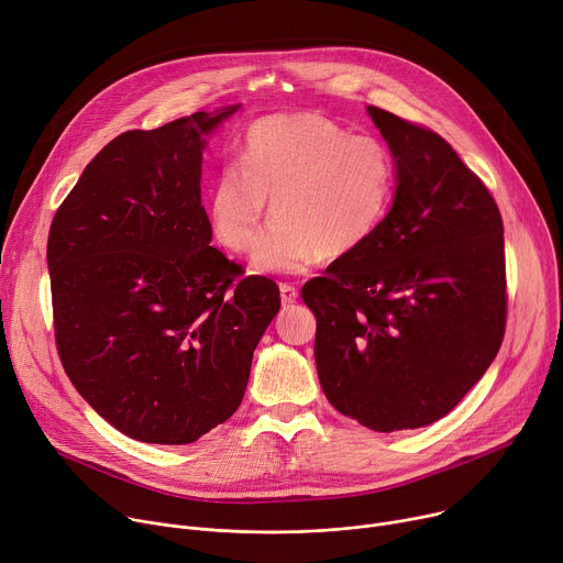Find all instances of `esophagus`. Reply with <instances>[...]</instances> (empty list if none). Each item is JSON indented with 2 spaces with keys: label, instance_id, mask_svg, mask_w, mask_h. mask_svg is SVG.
Returning a JSON list of instances; mask_svg holds the SVG:
<instances>
[{
  "label": "esophagus",
  "instance_id": "34e87169",
  "mask_svg": "<svg viewBox=\"0 0 563 563\" xmlns=\"http://www.w3.org/2000/svg\"><path fill=\"white\" fill-rule=\"evenodd\" d=\"M279 295H282V305L290 307V305H295L299 290L292 284H279Z\"/></svg>",
  "mask_w": 563,
  "mask_h": 563
}]
</instances>
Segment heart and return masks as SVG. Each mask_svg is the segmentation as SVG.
<instances>
[{"label":"heart","instance_id":"b5f03b06","mask_svg":"<svg viewBox=\"0 0 563 563\" xmlns=\"http://www.w3.org/2000/svg\"><path fill=\"white\" fill-rule=\"evenodd\" d=\"M397 162L378 137L352 135L322 114H286L247 128L239 168L225 166L209 194V228L223 247L247 254L268 202L277 223L254 254L262 273L297 275L322 256L361 250L385 223Z\"/></svg>","mask_w":563,"mask_h":563}]
</instances>
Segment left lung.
<instances>
[{"label": "left lung", "instance_id": "obj_1", "mask_svg": "<svg viewBox=\"0 0 563 563\" xmlns=\"http://www.w3.org/2000/svg\"><path fill=\"white\" fill-rule=\"evenodd\" d=\"M397 162L380 230L301 288L318 320L329 404L395 432L449 415L496 358L507 320L505 241L485 183L435 131L376 106Z\"/></svg>", "mask_w": 563, "mask_h": 563}]
</instances>
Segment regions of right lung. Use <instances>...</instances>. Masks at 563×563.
<instances>
[{
    "label": "right lung",
    "mask_w": 563,
    "mask_h": 563,
    "mask_svg": "<svg viewBox=\"0 0 563 563\" xmlns=\"http://www.w3.org/2000/svg\"><path fill=\"white\" fill-rule=\"evenodd\" d=\"M239 106L114 137L58 207L47 243L60 363L123 435L191 444L243 401L279 311L273 279L209 245L205 137Z\"/></svg>",
    "instance_id": "obj_1"
}]
</instances>
